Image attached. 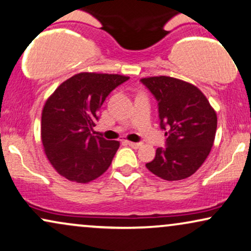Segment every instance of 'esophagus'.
<instances>
[{
	"label": "esophagus",
	"mask_w": 251,
	"mask_h": 251,
	"mask_svg": "<svg viewBox=\"0 0 251 251\" xmlns=\"http://www.w3.org/2000/svg\"><path fill=\"white\" fill-rule=\"evenodd\" d=\"M126 144H128L130 148H132V149H138V148H141L142 146V143H133V142H126Z\"/></svg>",
	"instance_id": "34e87169"
}]
</instances>
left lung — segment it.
<instances>
[{"label":"left lung","mask_w":251,"mask_h":251,"mask_svg":"<svg viewBox=\"0 0 251 251\" xmlns=\"http://www.w3.org/2000/svg\"><path fill=\"white\" fill-rule=\"evenodd\" d=\"M158 101L166 148H159L146 168L167 181L183 180L203 165L212 149L217 113L193 84L168 76L142 78Z\"/></svg>","instance_id":"8db88e82"}]
</instances>
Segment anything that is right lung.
Here are the masks:
<instances>
[{
	"mask_svg": "<svg viewBox=\"0 0 251 251\" xmlns=\"http://www.w3.org/2000/svg\"><path fill=\"white\" fill-rule=\"evenodd\" d=\"M128 79L122 75L80 73L48 98L41 115V141L61 176L87 183L108 169L120 143L94 136L93 126L107 96Z\"/></svg>",
	"mask_w": 251,
	"mask_h": 251,
	"instance_id": "right-lung-1",
	"label": "right lung"
}]
</instances>
